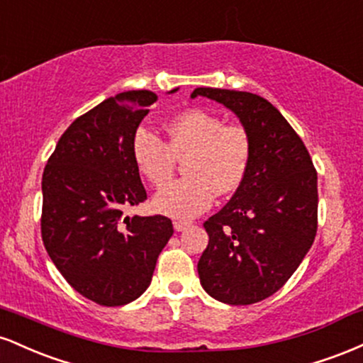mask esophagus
Masks as SVG:
<instances>
[{
    "mask_svg": "<svg viewBox=\"0 0 363 363\" xmlns=\"http://www.w3.org/2000/svg\"><path fill=\"white\" fill-rule=\"evenodd\" d=\"M187 227H189V223H187V222H181V220H176V222H174V228H176L177 232L186 230Z\"/></svg>",
    "mask_w": 363,
    "mask_h": 363,
    "instance_id": "1",
    "label": "esophagus"
}]
</instances>
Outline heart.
<instances>
[{
	"instance_id": "heart-1",
	"label": "heart",
	"mask_w": 363,
	"mask_h": 363,
	"mask_svg": "<svg viewBox=\"0 0 363 363\" xmlns=\"http://www.w3.org/2000/svg\"><path fill=\"white\" fill-rule=\"evenodd\" d=\"M169 143L147 128L136 129L133 160L150 184L165 186L172 179L176 157L185 158L186 179L153 198V208L177 220H191L213 205L215 194H230L242 184L252 155L251 135L242 124H225L220 116L189 109L165 124Z\"/></svg>"
}]
</instances>
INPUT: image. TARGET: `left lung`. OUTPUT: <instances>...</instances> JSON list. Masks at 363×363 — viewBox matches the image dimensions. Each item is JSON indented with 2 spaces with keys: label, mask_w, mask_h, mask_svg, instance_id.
<instances>
[{
  "label": "left lung",
  "mask_w": 363,
  "mask_h": 363,
  "mask_svg": "<svg viewBox=\"0 0 363 363\" xmlns=\"http://www.w3.org/2000/svg\"><path fill=\"white\" fill-rule=\"evenodd\" d=\"M239 118L252 141L242 184L206 220L210 242L198 274L208 295L230 306L264 301L285 285L318 232V172L301 136L256 94L196 89Z\"/></svg>",
  "instance_id": "1"
}]
</instances>
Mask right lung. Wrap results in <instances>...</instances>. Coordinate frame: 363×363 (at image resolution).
Listing matches in <instances>:
<instances>
[{
  "label": "right lung",
  "mask_w": 363,
  "mask_h": 363,
  "mask_svg": "<svg viewBox=\"0 0 363 363\" xmlns=\"http://www.w3.org/2000/svg\"><path fill=\"white\" fill-rule=\"evenodd\" d=\"M155 101L148 90L106 99L62 133L44 169L45 251L78 294L101 306L136 301L174 234L167 216L124 215L147 199L131 141Z\"/></svg>",
  "instance_id": "add662e5"
}]
</instances>
